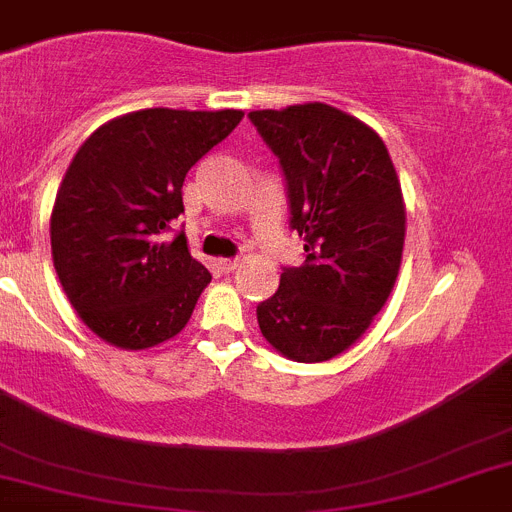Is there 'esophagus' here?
<instances>
[{"mask_svg":"<svg viewBox=\"0 0 512 512\" xmlns=\"http://www.w3.org/2000/svg\"><path fill=\"white\" fill-rule=\"evenodd\" d=\"M236 266H238V259H218V269L225 271V274H231Z\"/></svg>","mask_w":512,"mask_h":512,"instance_id":"esophagus-1","label":"esophagus"}]
</instances>
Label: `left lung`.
Segmentation results:
<instances>
[{"instance_id": "1", "label": "left lung", "mask_w": 512, "mask_h": 512, "mask_svg": "<svg viewBox=\"0 0 512 512\" xmlns=\"http://www.w3.org/2000/svg\"><path fill=\"white\" fill-rule=\"evenodd\" d=\"M287 175L307 259L259 304L261 335L297 363H325L365 335L401 269L406 203L386 144L320 101L251 111Z\"/></svg>"}]
</instances>
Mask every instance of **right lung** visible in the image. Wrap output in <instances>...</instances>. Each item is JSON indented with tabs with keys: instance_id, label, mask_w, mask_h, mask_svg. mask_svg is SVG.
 Listing matches in <instances>:
<instances>
[{
	"instance_id": "obj_1",
	"label": "right lung",
	"mask_w": 512,
	"mask_h": 512,
	"mask_svg": "<svg viewBox=\"0 0 512 512\" xmlns=\"http://www.w3.org/2000/svg\"><path fill=\"white\" fill-rule=\"evenodd\" d=\"M243 111L142 109L98 126L70 159L50 215L53 266L83 325L121 350H149L185 330L210 271L185 233H162L185 210L190 167Z\"/></svg>"
}]
</instances>
